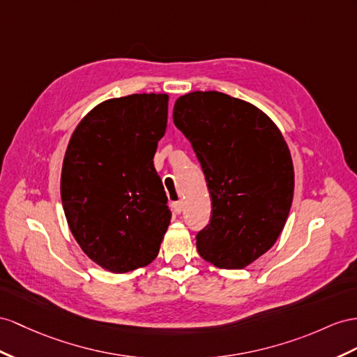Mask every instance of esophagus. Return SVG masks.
Here are the masks:
<instances>
[{"mask_svg":"<svg viewBox=\"0 0 357 357\" xmlns=\"http://www.w3.org/2000/svg\"><path fill=\"white\" fill-rule=\"evenodd\" d=\"M172 206H173V209H175L178 214H181L182 211H184V202H182V200H176V202L172 204Z\"/></svg>","mask_w":357,"mask_h":357,"instance_id":"34e87169","label":"esophagus"}]
</instances>
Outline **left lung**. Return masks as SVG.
Wrapping results in <instances>:
<instances>
[{
  "instance_id": "obj_1",
  "label": "left lung",
  "mask_w": 357,
  "mask_h": 357,
  "mask_svg": "<svg viewBox=\"0 0 357 357\" xmlns=\"http://www.w3.org/2000/svg\"><path fill=\"white\" fill-rule=\"evenodd\" d=\"M173 122L187 137L211 195L208 225L196 234L200 257L243 268L276 243L294 195V169L278 126L261 109L220 91L176 99Z\"/></svg>"
}]
</instances>
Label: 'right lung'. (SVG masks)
I'll use <instances>...</instances> for the list:
<instances>
[{
    "label": "right lung",
    "mask_w": 357,
    "mask_h": 357,
    "mask_svg": "<svg viewBox=\"0 0 357 357\" xmlns=\"http://www.w3.org/2000/svg\"><path fill=\"white\" fill-rule=\"evenodd\" d=\"M167 95L108 99L79 122L61 169V202L79 248L113 273L157 258L172 213L153 155L167 128Z\"/></svg>",
    "instance_id": "obj_1"
}]
</instances>
